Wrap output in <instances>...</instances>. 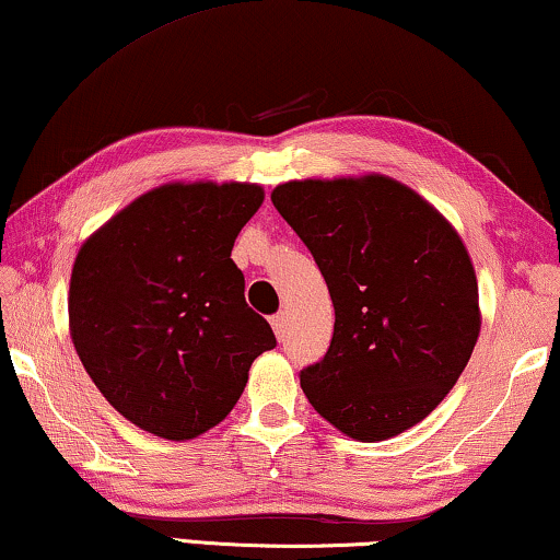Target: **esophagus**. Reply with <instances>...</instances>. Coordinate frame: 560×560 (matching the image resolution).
<instances>
[{
    "label": "esophagus",
    "instance_id": "1",
    "mask_svg": "<svg viewBox=\"0 0 560 560\" xmlns=\"http://www.w3.org/2000/svg\"><path fill=\"white\" fill-rule=\"evenodd\" d=\"M271 327H273V334H277V337L281 339L283 327H287V316H283V312H279V314H273V316H271Z\"/></svg>",
    "mask_w": 560,
    "mask_h": 560
}]
</instances>
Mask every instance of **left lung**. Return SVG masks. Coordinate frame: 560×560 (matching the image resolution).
<instances>
[{
    "label": "left lung",
    "instance_id": "8db88e82",
    "mask_svg": "<svg viewBox=\"0 0 560 560\" xmlns=\"http://www.w3.org/2000/svg\"><path fill=\"white\" fill-rule=\"evenodd\" d=\"M271 200L312 252L334 334L302 389L347 438L380 442L447 397L480 334L470 254L435 206L389 175L281 183Z\"/></svg>",
    "mask_w": 560,
    "mask_h": 560
}]
</instances>
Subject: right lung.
Instances as JSON below:
<instances>
[{
    "instance_id": "obj_1",
    "label": "right lung",
    "mask_w": 560,
    "mask_h": 560,
    "mask_svg": "<svg viewBox=\"0 0 560 560\" xmlns=\"http://www.w3.org/2000/svg\"><path fill=\"white\" fill-rule=\"evenodd\" d=\"M261 203L256 183H163L74 256V352L107 402L150 435L183 442L215 428L256 357L277 347L231 258Z\"/></svg>"
}]
</instances>
